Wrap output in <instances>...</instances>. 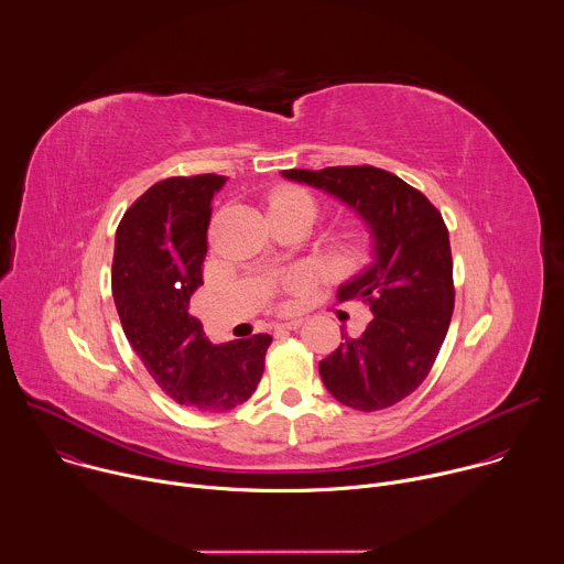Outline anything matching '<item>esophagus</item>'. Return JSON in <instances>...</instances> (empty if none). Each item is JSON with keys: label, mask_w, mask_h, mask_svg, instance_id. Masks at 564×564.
Returning <instances> with one entry per match:
<instances>
[{"label": "esophagus", "mask_w": 564, "mask_h": 564, "mask_svg": "<svg viewBox=\"0 0 564 564\" xmlns=\"http://www.w3.org/2000/svg\"><path fill=\"white\" fill-rule=\"evenodd\" d=\"M301 326V318H292V321H281V324L274 326V333H285V330H296Z\"/></svg>", "instance_id": "1"}]
</instances>
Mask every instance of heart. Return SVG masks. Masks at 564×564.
<instances>
[{"instance_id": "b5f03b06", "label": "heart", "mask_w": 564, "mask_h": 564, "mask_svg": "<svg viewBox=\"0 0 564 564\" xmlns=\"http://www.w3.org/2000/svg\"><path fill=\"white\" fill-rule=\"evenodd\" d=\"M292 207H305L310 209L312 214L316 212V203L314 198L299 189V187H285V189H279L270 196V212H276V209H292ZM301 288V279H292L290 281V290H299Z\"/></svg>"}]
</instances>
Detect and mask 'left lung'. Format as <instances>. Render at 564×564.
Segmentation results:
<instances>
[{"instance_id": "left-lung-1", "label": "left lung", "mask_w": 564, "mask_h": 564, "mask_svg": "<svg viewBox=\"0 0 564 564\" xmlns=\"http://www.w3.org/2000/svg\"><path fill=\"white\" fill-rule=\"evenodd\" d=\"M285 178L350 205L372 231L375 263L339 288V301L370 305L361 337L318 364L328 392L355 411L394 406L429 377L451 326L455 288L448 229L440 209L399 176L370 167L285 170Z\"/></svg>"}]
</instances>
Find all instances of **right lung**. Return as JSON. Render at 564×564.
I'll use <instances>...</instances> for the list:
<instances>
[{"label":"right lung","instance_id":"1","mask_svg":"<svg viewBox=\"0 0 564 564\" xmlns=\"http://www.w3.org/2000/svg\"><path fill=\"white\" fill-rule=\"evenodd\" d=\"M225 176H174L151 185L116 231L111 290L122 330L153 381L189 411L223 413L252 397L270 335L214 346L189 314L203 285L212 198Z\"/></svg>","mask_w":564,"mask_h":564}]
</instances>
